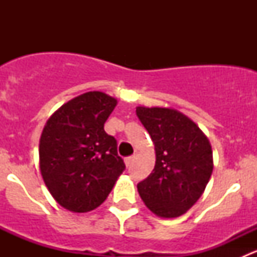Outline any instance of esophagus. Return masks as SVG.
Wrapping results in <instances>:
<instances>
[{
  "mask_svg": "<svg viewBox=\"0 0 257 257\" xmlns=\"http://www.w3.org/2000/svg\"><path fill=\"white\" fill-rule=\"evenodd\" d=\"M124 162H125L126 167H131L132 163L134 162V157H128V158H125V159H124Z\"/></svg>",
  "mask_w": 257,
  "mask_h": 257,
  "instance_id": "obj_1",
  "label": "esophagus"
}]
</instances>
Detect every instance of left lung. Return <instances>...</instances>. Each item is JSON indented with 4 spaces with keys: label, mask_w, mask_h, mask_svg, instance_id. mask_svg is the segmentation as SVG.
<instances>
[{
    "label": "left lung",
    "mask_w": 257,
    "mask_h": 257,
    "mask_svg": "<svg viewBox=\"0 0 257 257\" xmlns=\"http://www.w3.org/2000/svg\"><path fill=\"white\" fill-rule=\"evenodd\" d=\"M137 115L155 149V167L138 184L139 195L157 216H180L203 195L211 177L214 163L208 137L173 108L137 107Z\"/></svg>",
    "instance_id": "obj_1"
}]
</instances>
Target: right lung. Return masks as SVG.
I'll return each mask as SVG.
<instances>
[{
    "mask_svg": "<svg viewBox=\"0 0 257 257\" xmlns=\"http://www.w3.org/2000/svg\"><path fill=\"white\" fill-rule=\"evenodd\" d=\"M103 92L64 103L47 120L40 139V169L54 200L73 212L94 210L125 169L116 141L104 123L116 105Z\"/></svg>",
    "mask_w": 257,
    "mask_h": 257,
    "instance_id": "add662e5",
    "label": "right lung"
}]
</instances>
